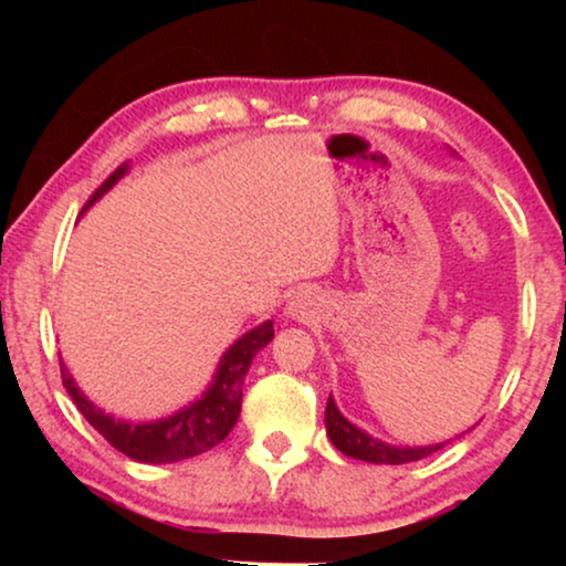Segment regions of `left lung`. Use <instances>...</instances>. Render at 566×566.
<instances>
[{"instance_id":"obj_1","label":"left lung","mask_w":566,"mask_h":566,"mask_svg":"<svg viewBox=\"0 0 566 566\" xmlns=\"http://www.w3.org/2000/svg\"><path fill=\"white\" fill-rule=\"evenodd\" d=\"M324 422H327V436L332 440V446L337 451H343L345 455L358 461H368V463H409V461H420L428 459L443 448V443L436 446H417V448H401V446H389L384 440H378L374 436H368L366 430L355 428V424L343 417L339 412L335 399H327V412H324Z\"/></svg>"}]
</instances>
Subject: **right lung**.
Segmentation results:
<instances>
[{"label": "right lung", "mask_w": 566, "mask_h": 566, "mask_svg": "<svg viewBox=\"0 0 566 566\" xmlns=\"http://www.w3.org/2000/svg\"><path fill=\"white\" fill-rule=\"evenodd\" d=\"M128 172V165H120L107 180L95 190V196L90 198L92 206L97 198H103L123 175ZM273 322H262L260 327H254L237 339L234 345L223 353L216 368L213 384L208 386L206 394L192 405L182 407L180 412L165 417V420L154 422H126L115 420V417L105 415L103 409L92 405L84 394L76 389L74 378L69 376V370L61 366V381H64L69 397L74 399V405L84 415L92 428L103 436L113 448H118L120 453H126L128 459L142 461V463H175L182 459H192L211 451L213 446H219L223 438L229 436L239 420V409H242V386L244 376L252 366V358L273 339Z\"/></svg>", "instance_id": "add662e5"}]
</instances>
